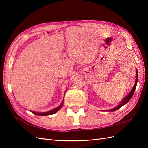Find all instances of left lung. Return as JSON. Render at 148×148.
Returning a JSON list of instances; mask_svg holds the SVG:
<instances>
[{
  "label": "left lung",
  "mask_w": 148,
  "mask_h": 148,
  "mask_svg": "<svg viewBox=\"0 0 148 148\" xmlns=\"http://www.w3.org/2000/svg\"><path fill=\"white\" fill-rule=\"evenodd\" d=\"M138 70H137V69H136V79H135V84H134V86H133L132 89L131 90V91L130 92V93L128 94V95L127 96H125V97L123 98V99L122 100V101H121L120 104L119 106H117V107H114V108H113V109L108 110L109 111L113 112V111H115V110H118L121 107L126 104L131 99V98L132 97V96H133V94H134V92H135V89H136V85H137V83H138Z\"/></svg>",
  "instance_id": "left-lung-1"
}]
</instances>
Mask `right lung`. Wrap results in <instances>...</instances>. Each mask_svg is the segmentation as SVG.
I'll return each instance as SVG.
<instances>
[{"label": "right lung", "instance_id": "obj_1", "mask_svg": "<svg viewBox=\"0 0 148 148\" xmlns=\"http://www.w3.org/2000/svg\"><path fill=\"white\" fill-rule=\"evenodd\" d=\"M64 96H65V95H64ZM63 104H64V101H62L61 104L59 106H58L57 107H56V108L53 109L52 110H49L47 112H36V111H30V112L35 115H41V116H46V115H53V114H56L57 111H59L62 108V106H63Z\"/></svg>", "mask_w": 148, "mask_h": 148}]
</instances>
